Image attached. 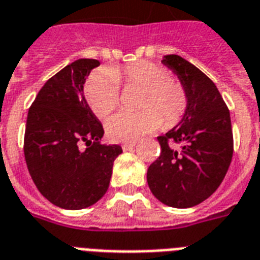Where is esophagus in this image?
Wrapping results in <instances>:
<instances>
[{"mask_svg": "<svg viewBox=\"0 0 260 260\" xmlns=\"http://www.w3.org/2000/svg\"><path fill=\"white\" fill-rule=\"evenodd\" d=\"M133 147H136V142H126L122 145V149H123L124 151H127V150H132Z\"/></svg>", "mask_w": 260, "mask_h": 260, "instance_id": "1", "label": "esophagus"}]
</instances>
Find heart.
Listing matches in <instances>:
<instances>
[{"mask_svg": "<svg viewBox=\"0 0 260 260\" xmlns=\"http://www.w3.org/2000/svg\"><path fill=\"white\" fill-rule=\"evenodd\" d=\"M119 83L140 88L137 113H118L106 122V133L115 142H133L158 130L172 127L188 110V92L169 71L151 61H137L123 68L102 70L91 75L84 86L87 103L98 118L113 113L119 102Z\"/></svg>", "mask_w": 260, "mask_h": 260, "instance_id": "1", "label": "heart"}]
</instances>
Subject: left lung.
<instances>
[{
    "label": "left lung",
    "mask_w": 260,
    "mask_h": 260,
    "mask_svg": "<svg viewBox=\"0 0 260 260\" xmlns=\"http://www.w3.org/2000/svg\"><path fill=\"white\" fill-rule=\"evenodd\" d=\"M162 64L185 87L188 110L157 138L161 154L147 169V184L165 205L190 208L207 200L225 177L234 153L231 117L204 72L178 55L164 56Z\"/></svg>",
    "instance_id": "obj_1"
}]
</instances>
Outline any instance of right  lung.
Wrapping results in <instances>:
<instances>
[{
	"instance_id": "obj_1",
	"label": "right lung",
	"mask_w": 260,
	"mask_h": 260,
	"mask_svg": "<svg viewBox=\"0 0 260 260\" xmlns=\"http://www.w3.org/2000/svg\"><path fill=\"white\" fill-rule=\"evenodd\" d=\"M79 59L53 75L30 106L24 154L39 192L56 207L83 209L105 196L119 145H102L105 130L87 103L83 86L99 66ZM86 142L82 151L78 145Z\"/></svg>"
}]
</instances>
